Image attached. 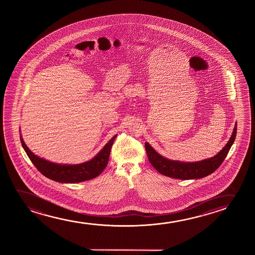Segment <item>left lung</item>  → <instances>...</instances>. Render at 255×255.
I'll return each mask as SVG.
<instances>
[{"instance_id": "1", "label": "left lung", "mask_w": 255, "mask_h": 255, "mask_svg": "<svg viewBox=\"0 0 255 255\" xmlns=\"http://www.w3.org/2000/svg\"><path fill=\"white\" fill-rule=\"evenodd\" d=\"M237 133V124L226 146L214 157L192 163H184L179 161L169 160L157 153L149 143H145L147 157L150 164L160 174L178 179H197L204 178L213 173L220 167L229 152Z\"/></svg>"}]
</instances>
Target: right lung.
<instances>
[{
    "instance_id": "obj_1",
    "label": "right lung",
    "mask_w": 255,
    "mask_h": 255,
    "mask_svg": "<svg viewBox=\"0 0 255 255\" xmlns=\"http://www.w3.org/2000/svg\"><path fill=\"white\" fill-rule=\"evenodd\" d=\"M116 136H113L101 151L93 157L91 160L83 163V164H55L52 162L45 160L42 157H39L32 152L25 144L24 141L21 138V145L23 147L26 153L31 160L35 168L38 170L46 178H50L54 181L60 183H79L86 181L98 177L101 174L102 171L105 170L108 164L110 153L112 150V144L115 140Z\"/></svg>"
}]
</instances>
